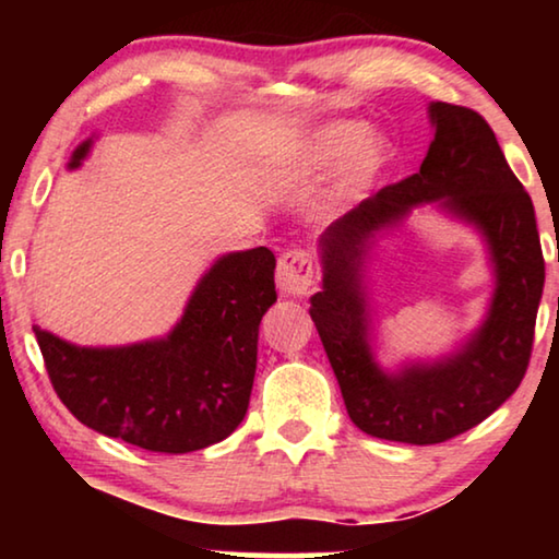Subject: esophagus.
<instances>
[{"instance_id": "34e87169", "label": "esophagus", "mask_w": 559, "mask_h": 559, "mask_svg": "<svg viewBox=\"0 0 559 559\" xmlns=\"http://www.w3.org/2000/svg\"><path fill=\"white\" fill-rule=\"evenodd\" d=\"M316 266L308 249H287L277 262V285L285 295L305 297L312 287Z\"/></svg>"}]
</instances>
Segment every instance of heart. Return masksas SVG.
Masks as SVG:
<instances>
[{"mask_svg": "<svg viewBox=\"0 0 559 559\" xmlns=\"http://www.w3.org/2000/svg\"><path fill=\"white\" fill-rule=\"evenodd\" d=\"M366 127L354 124V121H341V124H331L312 136V140L305 144V150L297 155L293 165L287 167V173H310L320 170V167L341 163L343 157L350 155L358 144L364 142ZM381 165V152L377 147H364L356 152V157L350 159L348 167V186L358 188L364 182L373 178V173L379 170Z\"/></svg>", "mask_w": 559, "mask_h": 559, "instance_id": "1", "label": "heart"}]
</instances>
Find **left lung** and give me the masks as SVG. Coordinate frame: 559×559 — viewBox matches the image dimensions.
I'll return each mask as SVG.
<instances>
[{
	"mask_svg": "<svg viewBox=\"0 0 559 559\" xmlns=\"http://www.w3.org/2000/svg\"><path fill=\"white\" fill-rule=\"evenodd\" d=\"M435 140L419 170L366 198L320 239L325 277L310 297V318L341 384L348 417L381 440L435 445L501 407L522 384L545 287L532 198L511 173L493 129L468 106H430ZM442 200L487 234L497 264V295L485 328L445 365L381 374L365 343L357 270L368 236L412 204Z\"/></svg>",
	"mask_w": 559,
	"mask_h": 559,
	"instance_id": "1",
	"label": "left lung"
}]
</instances>
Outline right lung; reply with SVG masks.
<instances>
[{"label": "right lung", "instance_id": "obj_1", "mask_svg": "<svg viewBox=\"0 0 559 559\" xmlns=\"http://www.w3.org/2000/svg\"><path fill=\"white\" fill-rule=\"evenodd\" d=\"M88 142L73 152L75 167ZM266 247L218 259L165 341L79 348L35 325L60 402L91 430L152 450L190 453L228 438L247 415L262 316L277 300Z\"/></svg>", "mask_w": 559, "mask_h": 559}]
</instances>
